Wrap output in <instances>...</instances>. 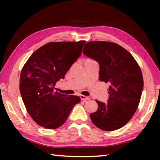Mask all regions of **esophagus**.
Listing matches in <instances>:
<instances>
[{
  "instance_id": "obj_1",
  "label": "esophagus",
  "mask_w": 160,
  "mask_h": 160,
  "mask_svg": "<svg viewBox=\"0 0 160 160\" xmlns=\"http://www.w3.org/2000/svg\"><path fill=\"white\" fill-rule=\"evenodd\" d=\"M80 98H81V100H82L83 102H87V100H90V98L89 97H87L85 96H82V95H81V96H80Z\"/></svg>"
}]
</instances>
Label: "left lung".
<instances>
[{
    "label": "left lung",
    "mask_w": 160,
    "mask_h": 160,
    "mask_svg": "<svg viewBox=\"0 0 160 160\" xmlns=\"http://www.w3.org/2000/svg\"><path fill=\"white\" fill-rule=\"evenodd\" d=\"M83 53L99 64V80L111 84L107 103L96 100L98 110L91 113V120L103 131L120 128L131 120L140 103L144 87L140 68L127 50L114 42H87Z\"/></svg>",
    "instance_id": "obj_1"
}]
</instances>
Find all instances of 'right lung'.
<instances>
[{"label": "right lung", "mask_w": 160, "mask_h": 160, "mask_svg": "<svg viewBox=\"0 0 160 160\" xmlns=\"http://www.w3.org/2000/svg\"><path fill=\"white\" fill-rule=\"evenodd\" d=\"M84 40L49 42L33 52L23 66L20 91L30 116L38 125L55 129L62 126L80 98L55 91L82 53Z\"/></svg>", "instance_id": "add662e5"}]
</instances>
